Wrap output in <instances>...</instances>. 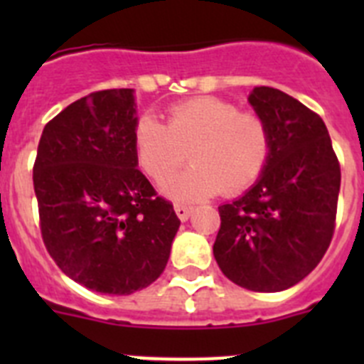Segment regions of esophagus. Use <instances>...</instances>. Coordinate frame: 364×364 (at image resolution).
Here are the masks:
<instances>
[{"mask_svg": "<svg viewBox=\"0 0 364 364\" xmlns=\"http://www.w3.org/2000/svg\"><path fill=\"white\" fill-rule=\"evenodd\" d=\"M191 211H193V208L191 205H184V204H175V213H176V217L180 218V220L184 222V220H188L189 218V215H191Z\"/></svg>", "mask_w": 364, "mask_h": 364, "instance_id": "1", "label": "esophagus"}]
</instances>
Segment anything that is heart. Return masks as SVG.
<instances>
[{
	"mask_svg": "<svg viewBox=\"0 0 364 364\" xmlns=\"http://www.w3.org/2000/svg\"><path fill=\"white\" fill-rule=\"evenodd\" d=\"M136 162L154 184L182 164L193 167L167 184L169 197L200 200L222 191L239 195L257 184L272 156V133L257 112L217 96H195L166 111V125L146 114L133 129Z\"/></svg>",
	"mask_w": 364,
	"mask_h": 364,
	"instance_id": "b5f03b06",
	"label": "heart"
}]
</instances>
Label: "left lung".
Segmentation results:
<instances>
[{
    "label": "left lung",
    "mask_w": 364,
    "mask_h": 364,
    "mask_svg": "<svg viewBox=\"0 0 364 364\" xmlns=\"http://www.w3.org/2000/svg\"><path fill=\"white\" fill-rule=\"evenodd\" d=\"M250 104L272 133L255 186L218 205V268L252 291H282L319 264L336 230L341 166L323 118L290 95L257 87Z\"/></svg>",
    "instance_id": "obj_1"
}]
</instances>
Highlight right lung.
Instances as JSON below:
<instances>
[{
    "instance_id": "1",
    "label": "right lung",
    "mask_w": 364,
    "mask_h": 364,
    "mask_svg": "<svg viewBox=\"0 0 364 364\" xmlns=\"http://www.w3.org/2000/svg\"><path fill=\"white\" fill-rule=\"evenodd\" d=\"M133 89L76 100L45 125L32 169L41 239L89 290L129 295L162 275L180 220L138 169Z\"/></svg>"
}]
</instances>
